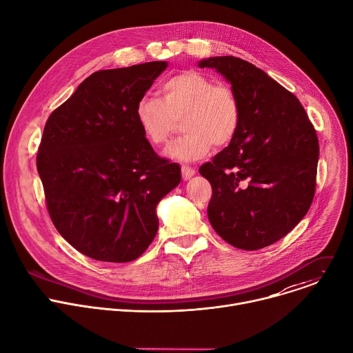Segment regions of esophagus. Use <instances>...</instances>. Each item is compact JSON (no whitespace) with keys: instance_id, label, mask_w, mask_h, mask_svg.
<instances>
[{"instance_id":"obj_1","label":"esophagus","mask_w":353,"mask_h":353,"mask_svg":"<svg viewBox=\"0 0 353 353\" xmlns=\"http://www.w3.org/2000/svg\"><path fill=\"white\" fill-rule=\"evenodd\" d=\"M181 174H183L184 180H188V179H191L195 174V170L192 168H190V166H181Z\"/></svg>"}]
</instances>
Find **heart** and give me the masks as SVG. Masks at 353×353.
Wrapping results in <instances>:
<instances>
[{
	"label": "heart",
	"mask_w": 353,
	"mask_h": 353,
	"mask_svg": "<svg viewBox=\"0 0 353 353\" xmlns=\"http://www.w3.org/2000/svg\"><path fill=\"white\" fill-rule=\"evenodd\" d=\"M161 93L162 99L142 96L135 108V119L152 146L165 145L176 130V123L181 121L184 135L169 146L170 158L198 161L210 152L212 145L223 148L234 138L241 109L236 92L229 85L185 71L165 81Z\"/></svg>",
	"instance_id": "obj_1"
}]
</instances>
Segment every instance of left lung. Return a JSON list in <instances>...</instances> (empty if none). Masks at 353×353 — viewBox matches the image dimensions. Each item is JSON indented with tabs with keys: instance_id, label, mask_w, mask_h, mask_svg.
I'll list each match as a JSON object with an SVG mask.
<instances>
[{
	"instance_id": "1",
	"label": "left lung",
	"mask_w": 353,
	"mask_h": 353,
	"mask_svg": "<svg viewBox=\"0 0 353 353\" xmlns=\"http://www.w3.org/2000/svg\"><path fill=\"white\" fill-rule=\"evenodd\" d=\"M236 92L241 119L223 150L199 168L212 187L208 219L241 250L286 236L307 214L316 192L319 138L299 99L263 70L239 57H211Z\"/></svg>"
}]
</instances>
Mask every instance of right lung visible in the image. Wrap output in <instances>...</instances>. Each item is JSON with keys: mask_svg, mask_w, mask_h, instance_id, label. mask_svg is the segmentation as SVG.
Masks as SVG:
<instances>
[{"mask_svg": "<svg viewBox=\"0 0 353 353\" xmlns=\"http://www.w3.org/2000/svg\"><path fill=\"white\" fill-rule=\"evenodd\" d=\"M166 61L89 75L44 125L37 172L59 233L82 254L130 263L157 236V205L181 180L142 135L138 100Z\"/></svg>", "mask_w": 353, "mask_h": 353, "instance_id": "add662e5", "label": "right lung"}]
</instances>
